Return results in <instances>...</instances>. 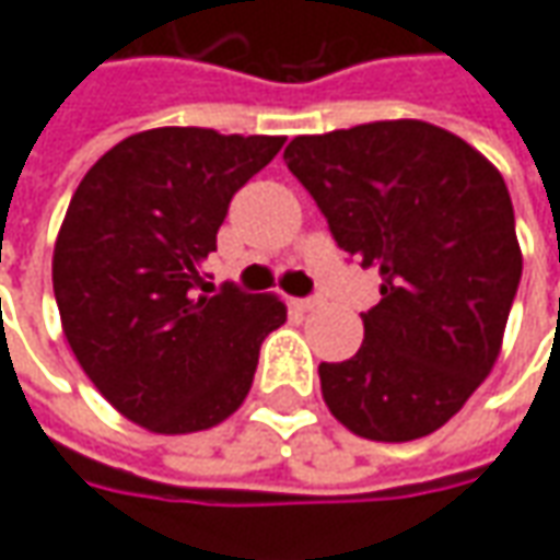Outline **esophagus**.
I'll return each mask as SVG.
<instances>
[{
  "mask_svg": "<svg viewBox=\"0 0 560 560\" xmlns=\"http://www.w3.org/2000/svg\"><path fill=\"white\" fill-rule=\"evenodd\" d=\"M318 306H322V300H318V298L298 300V310H303V313H310V310H318Z\"/></svg>",
  "mask_w": 560,
  "mask_h": 560,
  "instance_id": "34e87169",
  "label": "esophagus"
}]
</instances>
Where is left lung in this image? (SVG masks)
Here are the masks:
<instances>
[{"instance_id":"obj_1","label":"left lung","mask_w":560,"mask_h":560,"mask_svg":"<svg viewBox=\"0 0 560 560\" xmlns=\"http://www.w3.org/2000/svg\"><path fill=\"white\" fill-rule=\"evenodd\" d=\"M284 164L340 250L381 272L357 357L322 362V396L353 434H434L490 375L521 281L505 179L465 139L424 120L298 136Z\"/></svg>"}]
</instances>
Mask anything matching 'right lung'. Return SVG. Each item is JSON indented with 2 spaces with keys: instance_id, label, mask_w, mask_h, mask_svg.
<instances>
[{
  "instance_id": "1",
  "label": "right lung",
  "mask_w": 560,
  "mask_h": 560,
  "mask_svg": "<svg viewBox=\"0 0 560 560\" xmlns=\"http://www.w3.org/2000/svg\"><path fill=\"white\" fill-rule=\"evenodd\" d=\"M284 145L201 126L145 129L98 158L61 222L51 284L65 338L107 402L154 434L225 421L260 343L288 318L272 294H217L201 262L232 195Z\"/></svg>"
}]
</instances>
